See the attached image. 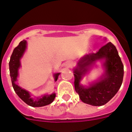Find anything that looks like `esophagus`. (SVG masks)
Listing matches in <instances>:
<instances>
[{
  "mask_svg": "<svg viewBox=\"0 0 132 132\" xmlns=\"http://www.w3.org/2000/svg\"><path fill=\"white\" fill-rule=\"evenodd\" d=\"M65 65H66V67H70L71 66V62L70 61H66V63H65Z\"/></svg>",
  "mask_w": 132,
  "mask_h": 132,
  "instance_id": "34e87169",
  "label": "esophagus"
}]
</instances>
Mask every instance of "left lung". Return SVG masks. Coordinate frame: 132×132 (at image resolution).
<instances>
[{"label": "left lung", "mask_w": 132, "mask_h": 132, "mask_svg": "<svg viewBox=\"0 0 132 132\" xmlns=\"http://www.w3.org/2000/svg\"><path fill=\"white\" fill-rule=\"evenodd\" d=\"M103 60L105 71L96 81L85 87L80 84L82 77L97 61ZM75 88L82 102L94 106L106 104L116 95L123 82L124 69L116 47L108 42L95 53L85 54L73 69Z\"/></svg>", "instance_id": "obj_1"}]
</instances>
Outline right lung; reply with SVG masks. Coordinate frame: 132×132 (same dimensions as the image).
Here are the masks:
<instances>
[{"instance_id":"add662e5","label":"right lung","mask_w":132,"mask_h":132,"mask_svg":"<svg viewBox=\"0 0 132 132\" xmlns=\"http://www.w3.org/2000/svg\"><path fill=\"white\" fill-rule=\"evenodd\" d=\"M26 48H27V42L25 40H23L14 49L11 56L9 65L12 87L19 98L23 100L29 106L31 107H42L47 106L51 104L54 101L55 97V93H52L51 94H45L44 95H42L40 97L33 99L31 97V95L28 91L22 88L16 84V81H18V77L19 75L18 71L21 67L20 61L22 57L23 56L24 52L26 51ZM59 75H60V73L54 74L55 81L57 80Z\"/></svg>"}]
</instances>
